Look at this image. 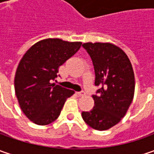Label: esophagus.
I'll use <instances>...</instances> for the list:
<instances>
[{
	"mask_svg": "<svg viewBox=\"0 0 154 154\" xmlns=\"http://www.w3.org/2000/svg\"><path fill=\"white\" fill-rule=\"evenodd\" d=\"M76 93H77V95H78V96H80V97H83V96H85V95H86V92H83V91H81V92H77Z\"/></svg>",
	"mask_w": 154,
	"mask_h": 154,
	"instance_id": "34e87169",
	"label": "esophagus"
}]
</instances>
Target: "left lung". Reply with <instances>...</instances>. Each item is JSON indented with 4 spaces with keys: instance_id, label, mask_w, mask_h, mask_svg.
I'll return each instance as SVG.
<instances>
[{
    "instance_id": "1",
    "label": "left lung",
    "mask_w": 154,
    "mask_h": 154,
    "mask_svg": "<svg viewBox=\"0 0 154 154\" xmlns=\"http://www.w3.org/2000/svg\"><path fill=\"white\" fill-rule=\"evenodd\" d=\"M82 47L92 59L95 86L92 95L94 107L82 111L87 125L106 130L115 126L125 116L132 103L134 92V75L127 55L117 46L108 43H86Z\"/></svg>"
}]
</instances>
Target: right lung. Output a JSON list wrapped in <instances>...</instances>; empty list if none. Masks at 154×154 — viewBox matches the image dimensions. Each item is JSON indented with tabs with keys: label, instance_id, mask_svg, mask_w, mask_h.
Wrapping results in <instances>:
<instances>
[{
	"label": "right lung",
	"instance_id": "obj_1",
	"mask_svg": "<svg viewBox=\"0 0 154 154\" xmlns=\"http://www.w3.org/2000/svg\"><path fill=\"white\" fill-rule=\"evenodd\" d=\"M81 43L49 38L32 46L19 63L14 78L16 97L22 111L38 125H47L60 116L74 91L52 83L59 67L80 50Z\"/></svg>",
	"mask_w": 154,
	"mask_h": 154
}]
</instances>
